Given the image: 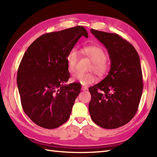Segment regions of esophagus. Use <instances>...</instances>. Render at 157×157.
<instances>
[{
  "instance_id": "obj_1",
  "label": "esophagus",
  "mask_w": 157,
  "mask_h": 157,
  "mask_svg": "<svg viewBox=\"0 0 157 157\" xmlns=\"http://www.w3.org/2000/svg\"><path fill=\"white\" fill-rule=\"evenodd\" d=\"M87 88L85 87V86H82V90L83 91H85V90H87Z\"/></svg>"
}]
</instances>
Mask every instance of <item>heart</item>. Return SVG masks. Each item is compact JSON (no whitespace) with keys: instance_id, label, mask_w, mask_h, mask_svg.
Here are the masks:
<instances>
[{"instance_id":"b5f03b06","label":"heart","mask_w":157,"mask_h":157,"mask_svg":"<svg viewBox=\"0 0 157 157\" xmlns=\"http://www.w3.org/2000/svg\"><path fill=\"white\" fill-rule=\"evenodd\" d=\"M83 51L93 62L91 69L98 76L105 77L109 70V65L106 61V55L103 50L97 46H88L84 48ZM78 59V52L76 48L70 51L66 57L67 65L70 73L75 71L76 63ZM96 77L92 73H76L73 75V80L77 81L84 86H88L96 81Z\"/></svg>"}]
</instances>
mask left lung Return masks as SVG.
Masks as SVG:
<instances>
[{
  "instance_id": "8db88e82",
  "label": "left lung",
  "mask_w": 157,
  "mask_h": 157,
  "mask_svg": "<svg viewBox=\"0 0 157 157\" xmlns=\"http://www.w3.org/2000/svg\"><path fill=\"white\" fill-rule=\"evenodd\" d=\"M90 31L107 50L111 68L103 80L89 88V113L101 128H118L138 111L143 90L140 57L134 46L118 34Z\"/></svg>"
}]
</instances>
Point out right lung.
<instances>
[{"mask_svg": "<svg viewBox=\"0 0 157 157\" xmlns=\"http://www.w3.org/2000/svg\"><path fill=\"white\" fill-rule=\"evenodd\" d=\"M82 36L88 37L82 26L48 33L23 55L17 77L22 108L42 128H56L67 121L80 93L79 83H65L70 77L67 55Z\"/></svg>", "mask_w": 157, "mask_h": 157, "instance_id": "add662e5", "label": "right lung"}]
</instances>
